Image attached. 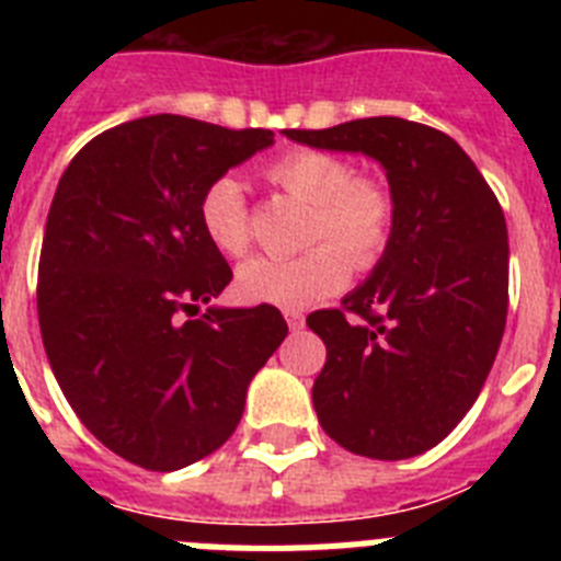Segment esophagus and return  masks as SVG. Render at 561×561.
<instances>
[{"mask_svg": "<svg viewBox=\"0 0 561 561\" xmlns=\"http://www.w3.org/2000/svg\"><path fill=\"white\" fill-rule=\"evenodd\" d=\"M284 317H286V323H289V329H291V331H300V329H304V323H306L304 311L286 309V311H284Z\"/></svg>", "mask_w": 561, "mask_h": 561, "instance_id": "esophagus-1", "label": "esophagus"}]
</instances>
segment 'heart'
Segmentation results:
<instances>
[{
  "label": "heart",
  "instance_id": "b5f03b06",
  "mask_svg": "<svg viewBox=\"0 0 561 561\" xmlns=\"http://www.w3.org/2000/svg\"><path fill=\"white\" fill-rule=\"evenodd\" d=\"M272 187L309 207L306 244L297 257H255L236 275V291L247 304L304 309L348 284L351 266L370 270L390 241L396 202L376 176H359L336 153L291 148L261 168ZM207 241L227 257L250 250V207L241 182L219 176L199 199Z\"/></svg>",
  "mask_w": 561,
  "mask_h": 561
}]
</instances>
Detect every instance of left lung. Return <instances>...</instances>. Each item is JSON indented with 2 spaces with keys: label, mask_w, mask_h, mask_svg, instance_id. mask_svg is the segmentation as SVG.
<instances>
[{
  "label": "left lung",
  "mask_w": 561,
  "mask_h": 561,
  "mask_svg": "<svg viewBox=\"0 0 561 561\" xmlns=\"http://www.w3.org/2000/svg\"><path fill=\"white\" fill-rule=\"evenodd\" d=\"M325 151L374 157L396 202L390 241L342 309L306 317L325 342L317 419L354 455L401 460L447 438L492 370L508 311V230L492 187L438 128L365 117L289 128Z\"/></svg>",
  "instance_id": "8db88e82"
}]
</instances>
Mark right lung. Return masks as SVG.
<instances>
[{
	"label": "right lung",
	"mask_w": 561,
	"mask_h": 561,
	"mask_svg": "<svg viewBox=\"0 0 561 561\" xmlns=\"http://www.w3.org/2000/svg\"><path fill=\"white\" fill-rule=\"evenodd\" d=\"M272 142L151 114L98 134L58 182L38 261L44 351L83 427L128 463L173 472L216 453L289 334L275 306L199 311L232 277L202 193Z\"/></svg>",
	"instance_id": "1"
}]
</instances>
